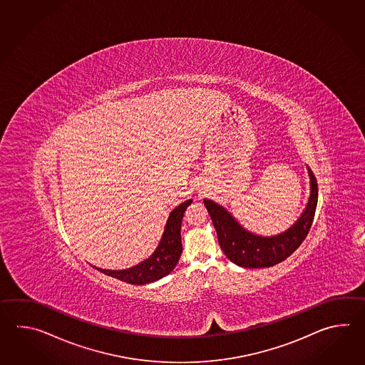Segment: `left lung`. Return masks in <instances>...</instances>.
I'll use <instances>...</instances> for the list:
<instances>
[{
    "label": "left lung",
    "instance_id": "obj_1",
    "mask_svg": "<svg viewBox=\"0 0 365 365\" xmlns=\"http://www.w3.org/2000/svg\"><path fill=\"white\" fill-rule=\"evenodd\" d=\"M307 170L310 186L307 206L295 223L278 235L262 236L250 232L222 205L203 200L215 227L219 245L231 262L247 269L270 267L284 261L300 247L309 232L318 201L317 181L308 165Z\"/></svg>",
    "mask_w": 365,
    "mask_h": 365
}]
</instances>
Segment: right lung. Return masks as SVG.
Here are the masks:
<instances>
[{
    "label": "right lung",
    "mask_w": 365,
    "mask_h": 365,
    "mask_svg": "<svg viewBox=\"0 0 365 365\" xmlns=\"http://www.w3.org/2000/svg\"><path fill=\"white\" fill-rule=\"evenodd\" d=\"M192 203V200L180 203L172 210L167 223L164 227L162 239L159 241L154 253L138 264L124 269V270H108L95 267L99 272L107 274L112 278L123 280L130 284H148L162 279L176 267L180 256L182 253L181 244V222L186 207Z\"/></svg>",
    "instance_id": "obj_1"
}]
</instances>
